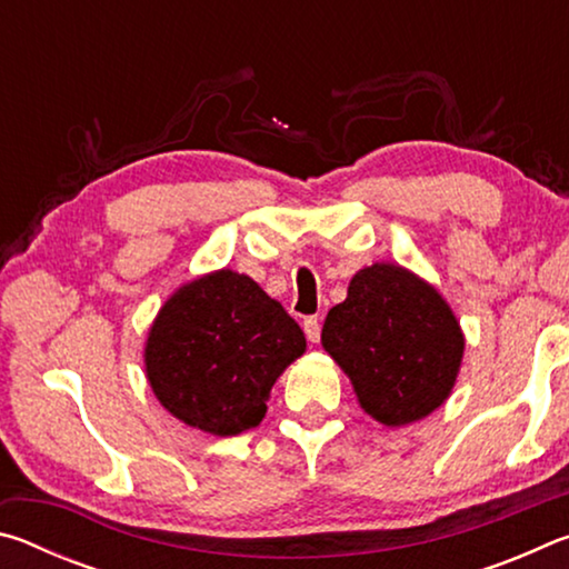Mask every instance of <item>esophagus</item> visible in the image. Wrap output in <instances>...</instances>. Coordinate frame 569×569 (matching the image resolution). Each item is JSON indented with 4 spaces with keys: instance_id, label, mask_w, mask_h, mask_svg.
I'll return each mask as SVG.
<instances>
[{
    "instance_id": "esophagus-1",
    "label": "esophagus",
    "mask_w": 569,
    "mask_h": 569,
    "mask_svg": "<svg viewBox=\"0 0 569 569\" xmlns=\"http://www.w3.org/2000/svg\"><path fill=\"white\" fill-rule=\"evenodd\" d=\"M303 331H306V339L316 343L321 339V321L319 316H308V319H303Z\"/></svg>"
}]
</instances>
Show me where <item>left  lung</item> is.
I'll list each match as a JSON object with an SVG mask.
<instances>
[{
  "mask_svg": "<svg viewBox=\"0 0 569 569\" xmlns=\"http://www.w3.org/2000/svg\"><path fill=\"white\" fill-rule=\"evenodd\" d=\"M321 343L349 373L363 411L387 427L423 419L455 387L465 336L435 288L391 263L356 273Z\"/></svg>",
  "mask_w": 569,
  "mask_h": 569,
  "instance_id": "1",
  "label": "left lung"
}]
</instances>
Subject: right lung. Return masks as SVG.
<instances>
[{
	"instance_id": "obj_1",
	"label": "right lung",
	"mask_w": 569,
	"mask_h": 569,
	"mask_svg": "<svg viewBox=\"0 0 569 569\" xmlns=\"http://www.w3.org/2000/svg\"><path fill=\"white\" fill-rule=\"evenodd\" d=\"M303 351L301 326L281 303L248 276L216 271L162 306L146 366L172 417L208 435L236 437L261 423L276 379Z\"/></svg>"
}]
</instances>
